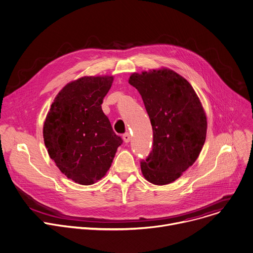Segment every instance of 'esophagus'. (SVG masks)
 Wrapping results in <instances>:
<instances>
[{
	"label": "esophagus",
	"mask_w": 253,
	"mask_h": 253,
	"mask_svg": "<svg viewBox=\"0 0 253 253\" xmlns=\"http://www.w3.org/2000/svg\"><path fill=\"white\" fill-rule=\"evenodd\" d=\"M130 139H131V136H130L129 133H125V134L123 135V141H124L125 143H129V142H130Z\"/></svg>",
	"instance_id": "34e87169"
}]
</instances>
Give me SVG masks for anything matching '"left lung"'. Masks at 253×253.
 Wrapping results in <instances>:
<instances>
[{
  "mask_svg": "<svg viewBox=\"0 0 253 253\" xmlns=\"http://www.w3.org/2000/svg\"><path fill=\"white\" fill-rule=\"evenodd\" d=\"M128 82L141 94L153 128L142 174L154 185L171 184L199 158L208 129L205 109L190 82L170 68L134 72Z\"/></svg>",
  "mask_w": 253,
  "mask_h": 253,
  "instance_id": "left-lung-1",
  "label": "left lung"
}]
</instances>
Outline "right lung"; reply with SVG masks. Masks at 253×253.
<instances>
[{
  "instance_id": "add662e5",
  "label": "right lung",
  "mask_w": 253,
  "mask_h": 253,
  "mask_svg": "<svg viewBox=\"0 0 253 253\" xmlns=\"http://www.w3.org/2000/svg\"><path fill=\"white\" fill-rule=\"evenodd\" d=\"M113 80V75H99L70 81L55 96L43 123L50 159L79 185L101 180L122 144L101 108Z\"/></svg>"
}]
</instances>
